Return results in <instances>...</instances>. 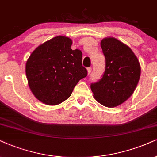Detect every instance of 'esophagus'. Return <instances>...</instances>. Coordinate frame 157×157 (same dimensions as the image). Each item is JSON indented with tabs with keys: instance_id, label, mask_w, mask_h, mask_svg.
Wrapping results in <instances>:
<instances>
[{
	"instance_id": "34e87169",
	"label": "esophagus",
	"mask_w": 157,
	"mask_h": 157,
	"mask_svg": "<svg viewBox=\"0 0 157 157\" xmlns=\"http://www.w3.org/2000/svg\"><path fill=\"white\" fill-rule=\"evenodd\" d=\"M91 72H92V67H88V68H87V73H88V74L90 75V73H91Z\"/></svg>"
}]
</instances>
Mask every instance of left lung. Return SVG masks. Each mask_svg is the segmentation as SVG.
<instances>
[{
  "label": "left lung",
  "instance_id": "1",
  "mask_svg": "<svg viewBox=\"0 0 157 157\" xmlns=\"http://www.w3.org/2000/svg\"><path fill=\"white\" fill-rule=\"evenodd\" d=\"M100 46L105 58V71L90 87L97 101L107 107H116L128 99L136 88L140 63L130 48L116 38H104Z\"/></svg>",
  "mask_w": 157,
  "mask_h": 157
}]
</instances>
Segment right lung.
I'll return each instance as SVG.
<instances>
[{
	"mask_svg": "<svg viewBox=\"0 0 157 157\" xmlns=\"http://www.w3.org/2000/svg\"><path fill=\"white\" fill-rule=\"evenodd\" d=\"M72 40L57 36L33 52L26 63V75L32 92L40 102L55 105L67 100L79 80L87 75L82 52L71 49Z\"/></svg>",
	"mask_w": 157,
	"mask_h": 157,
	"instance_id": "1",
	"label": "right lung"
}]
</instances>
